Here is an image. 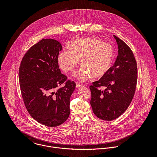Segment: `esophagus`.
<instances>
[{
    "label": "esophagus",
    "instance_id": "1",
    "mask_svg": "<svg viewBox=\"0 0 157 157\" xmlns=\"http://www.w3.org/2000/svg\"><path fill=\"white\" fill-rule=\"evenodd\" d=\"M85 86L83 85V84L82 83H76V88H83V87H85Z\"/></svg>",
    "mask_w": 157,
    "mask_h": 157
}]
</instances>
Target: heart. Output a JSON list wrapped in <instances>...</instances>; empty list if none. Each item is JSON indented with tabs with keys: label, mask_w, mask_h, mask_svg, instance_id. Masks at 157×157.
<instances>
[{
	"label": "heart",
	"mask_w": 157,
	"mask_h": 157,
	"mask_svg": "<svg viewBox=\"0 0 157 157\" xmlns=\"http://www.w3.org/2000/svg\"><path fill=\"white\" fill-rule=\"evenodd\" d=\"M114 50L108 43L96 37L78 39L71 44V49H65L58 56L60 67L65 72H72L76 65H82L75 74L80 80L92 76L100 78L106 75L112 67Z\"/></svg>",
	"instance_id": "b5f03b06"
}]
</instances>
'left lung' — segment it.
<instances>
[{
  "label": "left lung",
  "mask_w": 157,
  "mask_h": 157,
  "mask_svg": "<svg viewBox=\"0 0 157 157\" xmlns=\"http://www.w3.org/2000/svg\"><path fill=\"white\" fill-rule=\"evenodd\" d=\"M118 45L117 59L108 72L90 86V105L99 118L112 121L127 109L134 95L137 82V66L130 48L113 35ZM100 87H104L103 91Z\"/></svg>",
  "instance_id": "left-lung-1"
}]
</instances>
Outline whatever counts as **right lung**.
Returning a JSON list of instances; mask_svg holds the SVG:
<instances>
[{
    "label": "right lung",
    "mask_w": 157,
    "mask_h": 157,
    "mask_svg": "<svg viewBox=\"0 0 157 157\" xmlns=\"http://www.w3.org/2000/svg\"><path fill=\"white\" fill-rule=\"evenodd\" d=\"M62 49L56 40L43 39L25 54L19 67V83L23 100L29 113L39 123L56 127L69 116L70 97L75 83L67 80L59 67L58 56Z\"/></svg>",
    "instance_id": "1"
}]
</instances>
